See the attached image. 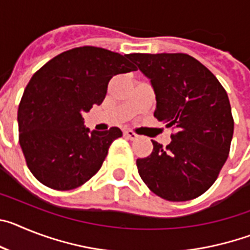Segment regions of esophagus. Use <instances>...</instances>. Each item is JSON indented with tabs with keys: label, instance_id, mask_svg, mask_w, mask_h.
<instances>
[{
	"label": "esophagus",
	"instance_id": "obj_1",
	"mask_svg": "<svg viewBox=\"0 0 250 250\" xmlns=\"http://www.w3.org/2000/svg\"><path fill=\"white\" fill-rule=\"evenodd\" d=\"M124 136H125L126 139H129V140H135V139L138 138V134L132 131V130L126 129V130H124Z\"/></svg>",
	"mask_w": 250,
	"mask_h": 250
}]
</instances>
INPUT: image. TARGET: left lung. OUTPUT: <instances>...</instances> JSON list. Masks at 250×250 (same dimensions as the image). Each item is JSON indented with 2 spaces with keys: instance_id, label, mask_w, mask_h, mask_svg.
<instances>
[{
  "instance_id": "obj_1",
  "label": "left lung",
  "mask_w": 250,
  "mask_h": 250,
  "mask_svg": "<svg viewBox=\"0 0 250 250\" xmlns=\"http://www.w3.org/2000/svg\"><path fill=\"white\" fill-rule=\"evenodd\" d=\"M130 59L150 79L154 116L175 129L167 147L151 140V154L136 160L139 175L163 199H195L214 184L228 159L234 120L227 91L187 54H131Z\"/></svg>"
}]
</instances>
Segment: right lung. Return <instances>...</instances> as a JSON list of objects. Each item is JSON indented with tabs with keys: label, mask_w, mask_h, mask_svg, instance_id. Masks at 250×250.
Returning <instances> with one entry per match:
<instances>
[{
	"label": "right lung",
	"mask_w": 250,
	"mask_h": 250,
	"mask_svg": "<svg viewBox=\"0 0 250 250\" xmlns=\"http://www.w3.org/2000/svg\"><path fill=\"white\" fill-rule=\"evenodd\" d=\"M131 55L83 46L57 55L31 77L17 112L19 141L35 178L55 190L81 187L100 170L119 127L83 126V112L100 105L111 77L136 71Z\"/></svg>",
	"instance_id": "obj_1"
}]
</instances>
